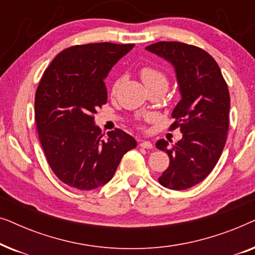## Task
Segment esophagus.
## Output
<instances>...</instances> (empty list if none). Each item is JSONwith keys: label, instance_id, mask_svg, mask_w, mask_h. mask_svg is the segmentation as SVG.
<instances>
[{"label": "esophagus", "instance_id": "1", "mask_svg": "<svg viewBox=\"0 0 255 255\" xmlns=\"http://www.w3.org/2000/svg\"><path fill=\"white\" fill-rule=\"evenodd\" d=\"M140 147L151 149V148H153V144H152L151 141H148V140H142V141L140 142Z\"/></svg>", "mask_w": 255, "mask_h": 255}]
</instances>
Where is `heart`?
<instances>
[{"label": "heart", "instance_id": "b5f03b06", "mask_svg": "<svg viewBox=\"0 0 255 255\" xmlns=\"http://www.w3.org/2000/svg\"><path fill=\"white\" fill-rule=\"evenodd\" d=\"M140 76L142 82L147 87V89L154 88V87H166L168 85V80L163 72L155 67H151V66H145L140 69ZM120 86V80L114 82L113 85V93H115Z\"/></svg>", "mask_w": 255, "mask_h": 255}]
</instances>
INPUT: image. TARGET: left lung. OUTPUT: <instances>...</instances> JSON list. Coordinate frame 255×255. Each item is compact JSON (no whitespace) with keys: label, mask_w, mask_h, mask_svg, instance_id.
<instances>
[{"label":"left lung","mask_w":255,"mask_h":255,"mask_svg":"<svg viewBox=\"0 0 255 255\" xmlns=\"http://www.w3.org/2000/svg\"><path fill=\"white\" fill-rule=\"evenodd\" d=\"M146 51L173 66L181 95L170 130L180 128L182 139L172 146L165 139L155 144L169 156L159 182L168 189H188L203 181L221 158L229 130L228 85L215 59L200 47L159 41Z\"/></svg>","instance_id":"8db88e82"}]
</instances>
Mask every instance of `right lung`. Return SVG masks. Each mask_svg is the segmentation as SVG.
I'll return each mask as SVG.
<instances>
[{"mask_svg":"<svg viewBox=\"0 0 255 255\" xmlns=\"http://www.w3.org/2000/svg\"><path fill=\"white\" fill-rule=\"evenodd\" d=\"M133 44L96 43L66 48L44 72L34 99L39 140L47 162L69 187L92 190L113 179L123 155L137 146L121 128L107 139L94 114L107 103L111 68Z\"/></svg>","mask_w":255,"mask_h":255,"instance_id":"1","label":"right lung"}]
</instances>
